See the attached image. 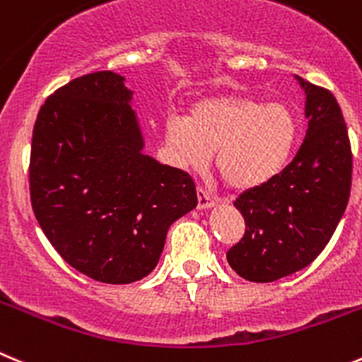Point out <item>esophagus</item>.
<instances>
[{
    "instance_id": "1",
    "label": "esophagus",
    "mask_w": 362,
    "mask_h": 362,
    "mask_svg": "<svg viewBox=\"0 0 362 362\" xmlns=\"http://www.w3.org/2000/svg\"><path fill=\"white\" fill-rule=\"evenodd\" d=\"M197 206L199 209H209L215 206V199L209 194L208 190H204L202 187L197 188Z\"/></svg>"
}]
</instances>
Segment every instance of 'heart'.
<instances>
[{
	"instance_id": "heart-1",
	"label": "heart",
	"mask_w": 362,
	"mask_h": 362,
	"mask_svg": "<svg viewBox=\"0 0 362 362\" xmlns=\"http://www.w3.org/2000/svg\"><path fill=\"white\" fill-rule=\"evenodd\" d=\"M298 120L284 103H263L243 94L201 99L187 119L172 117L165 140L179 167L201 170L211 160L235 190L247 192L281 174L293 154Z\"/></svg>"
}]
</instances>
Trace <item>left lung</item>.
<instances>
[{
    "instance_id": "left-lung-1",
    "label": "left lung",
    "mask_w": 362,
    "mask_h": 362,
    "mask_svg": "<svg viewBox=\"0 0 362 362\" xmlns=\"http://www.w3.org/2000/svg\"><path fill=\"white\" fill-rule=\"evenodd\" d=\"M295 78L305 92L304 142L281 174L235 201L245 235L227 250V263L250 282H274L311 264L349 204L352 151L341 108L327 88Z\"/></svg>"
}]
</instances>
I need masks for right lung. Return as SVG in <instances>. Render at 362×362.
I'll return each instance as SVG.
<instances>
[{"label":"right lung","mask_w":362,"mask_h":362,"mask_svg":"<svg viewBox=\"0 0 362 362\" xmlns=\"http://www.w3.org/2000/svg\"><path fill=\"white\" fill-rule=\"evenodd\" d=\"M124 80L99 71L51 94L30 156V197L44 235L72 268L106 284L149 275L168 227L197 206L187 172L144 154Z\"/></svg>","instance_id":"right-lung-1"}]
</instances>
